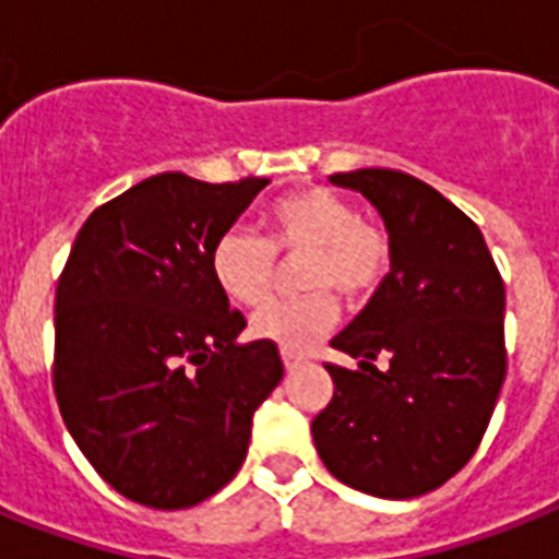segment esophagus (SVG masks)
Listing matches in <instances>:
<instances>
[{
  "mask_svg": "<svg viewBox=\"0 0 559 559\" xmlns=\"http://www.w3.org/2000/svg\"><path fill=\"white\" fill-rule=\"evenodd\" d=\"M281 356H284V367H287L289 373H295V370H298V367H304L307 365V358L304 356H298V353H281Z\"/></svg>",
  "mask_w": 559,
  "mask_h": 559,
  "instance_id": "34e87169",
  "label": "esophagus"
}]
</instances>
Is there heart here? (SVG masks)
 I'll return each instance as SVG.
<instances>
[{"label":"heart","instance_id":"b5f03b06","mask_svg":"<svg viewBox=\"0 0 559 559\" xmlns=\"http://www.w3.org/2000/svg\"><path fill=\"white\" fill-rule=\"evenodd\" d=\"M266 238L229 229L212 247V275L233 301L255 307L270 293L275 252L310 249L304 284L310 293L272 298L252 316V335L287 353H307L338 319V289L365 298L390 264L382 226L358 217L347 198L330 189H301L272 201L264 212Z\"/></svg>","mask_w":559,"mask_h":559}]
</instances>
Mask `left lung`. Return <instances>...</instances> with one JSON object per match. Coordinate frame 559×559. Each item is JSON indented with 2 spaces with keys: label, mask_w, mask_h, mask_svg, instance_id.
<instances>
[{
  "label": "left lung",
  "mask_w": 559,
  "mask_h": 559,
  "mask_svg": "<svg viewBox=\"0 0 559 559\" xmlns=\"http://www.w3.org/2000/svg\"><path fill=\"white\" fill-rule=\"evenodd\" d=\"M330 183L373 203L390 272L326 365L333 399L312 419L326 471L356 491L413 500L437 491L483 442L506 382V284L479 226L405 171L356 169ZM389 358V370L372 361Z\"/></svg>",
  "instance_id": "obj_1"
}]
</instances>
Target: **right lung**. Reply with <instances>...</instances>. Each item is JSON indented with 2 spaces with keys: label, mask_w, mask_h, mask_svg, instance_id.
Segmentation results:
<instances>
[{
  "label": "right lung",
  "mask_w": 559,
  "mask_h": 559,
  "mask_svg": "<svg viewBox=\"0 0 559 559\" xmlns=\"http://www.w3.org/2000/svg\"><path fill=\"white\" fill-rule=\"evenodd\" d=\"M266 177H146L91 212L57 284L53 393L68 433L117 493L198 506L247 460L252 416L284 365L240 344L247 319L212 275V247Z\"/></svg>",
  "instance_id": "right-lung-1"
}]
</instances>
